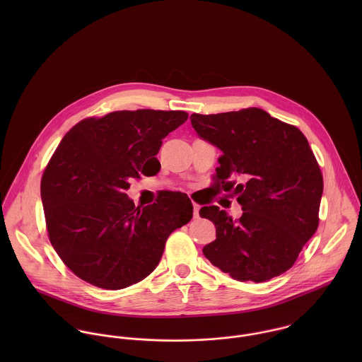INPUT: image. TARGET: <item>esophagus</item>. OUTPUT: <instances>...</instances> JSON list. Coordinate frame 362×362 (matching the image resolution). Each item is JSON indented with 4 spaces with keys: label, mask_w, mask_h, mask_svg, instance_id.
<instances>
[{
    "label": "esophagus",
    "mask_w": 362,
    "mask_h": 362,
    "mask_svg": "<svg viewBox=\"0 0 362 362\" xmlns=\"http://www.w3.org/2000/svg\"><path fill=\"white\" fill-rule=\"evenodd\" d=\"M199 209H201V206H199L198 204H195V202H194V216H195V217H198V216H199Z\"/></svg>",
    "instance_id": "34e87169"
}]
</instances>
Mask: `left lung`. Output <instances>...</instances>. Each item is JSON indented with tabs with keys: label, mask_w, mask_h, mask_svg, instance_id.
<instances>
[{
	"label": "left lung",
	"mask_w": 362,
	"mask_h": 362,
	"mask_svg": "<svg viewBox=\"0 0 362 362\" xmlns=\"http://www.w3.org/2000/svg\"><path fill=\"white\" fill-rule=\"evenodd\" d=\"M191 124L223 152L216 189H233L244 210L238 220L214 205L199 210L216 226L204 255L240 281L262 283L287 272L319 224L323 178L307 138L257 107L192 114Z\"/></svg>",
	"instance_id": "obj_1"
}]
</instances>
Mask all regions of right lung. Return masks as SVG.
Returning a JSON list of instances; mask_svg holds the SVG:
<instances>
[{
	"label": "right lung",
	"mask_w": 362,
	"mask_h": 362,
	"mask_svg": "<svg viewBox=\"0 0 362 362\" xmlns=\"http://www.w3.org/2000/svg\"><path fill=\"white\" fill-rule=\"evenodd\" d=\"M185 111H114L72 127L42 177L52 248L79 279L119 290L149 276L168 235L192 218L187 194L161 191L135 207L125 191L139 174L160 171L156 155Z\"/></svg>",
	"instance_id": "obj_1"
}]
</instances>
